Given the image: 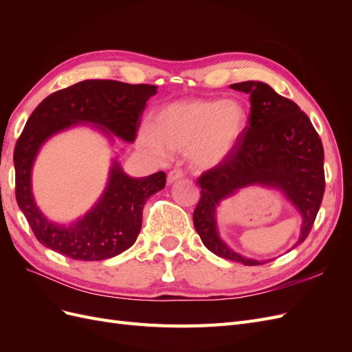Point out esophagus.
<instances>
[{"instance_id": "obj_1", "label": "esophagus", "mask_w": 352, "mask_h": 352, "mask_svg": "<svg viewBox=\"0 0 352 352\" xmlns=\"http://www.w3.org/2000/svg\"><path fill=\"white\" fill-rule=\"evenodd\" d=\"M184 177V172L180 168H175V170H172V172H168V175H167V184L168 185H172V184H175L176 180H179V179H182Z\"/></svg>"}]
</instances>
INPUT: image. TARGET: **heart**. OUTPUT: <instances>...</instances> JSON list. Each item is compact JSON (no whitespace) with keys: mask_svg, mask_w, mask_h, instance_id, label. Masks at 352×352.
<instances>
[{"mask_svg":"<svg viewBox=\"0 0 352 352\" xmlns=\"http://www.w3.org/2000/svg\"><path fill=\"white\" fill-rule=\"evenodd\" d=\"M248 126V110L236 98H186L160 107L138 145L157 162L185 151L195 168L217 167L235 153Z\"/></svg>","mask_w":352,"mask_h":352,"instance_id":"b5f03b06","label":"heart"}]
</instances>
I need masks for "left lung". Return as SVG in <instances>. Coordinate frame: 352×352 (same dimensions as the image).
Wrapping results in <instances>:
<instances>
[{
	"instance_id": "1",
	"label": "left lung",
	"mask_w": 352,
	"mask_h": 352,
	"mask_svg": "<svg viewBox=\"0 0 352 352\" xmlns=\"http://www.w3.org/2000/svg\"><path fill=\"white\" fill-rule=\"evenodd\" d=\"M230 88L250 95V124L235 153L198 179L201 199L194 211V226L202 243L217 257L260 265L270 260L243 257L220 238L217 208L245 188L279 190L302 219L295 248L311 232L322 204L324 151L307 114L270 85L248 80L233 83Z\"/></svg>"
}]
</instances>
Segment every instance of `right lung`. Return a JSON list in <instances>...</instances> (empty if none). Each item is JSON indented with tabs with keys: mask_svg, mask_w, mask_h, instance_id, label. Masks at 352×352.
<instances>
[{
	"mask_svg": "<svg viewBox=\"0 0 352 352\" xmlns=\"http://www.w3.org/2000/svg\"><path fill=\"white\" fill-rule=\"evenodd\" d=\"M154 85L117 80H82L51 94L30 114L14 148L16 199L44 247L72 260L100 261L122 254L135 243L142 226L146 199L166 186V173L131 177L114 157L109 180L91 210L69 225L50 220L32 192V168L50 138L87 124L114 144V136L133 142Z\"/></svg>",
	"mask_w": 352,
	"mask_h": 352,
	"instance_id": "obj_1",
	"label": "right lung"
}]
</instances>
